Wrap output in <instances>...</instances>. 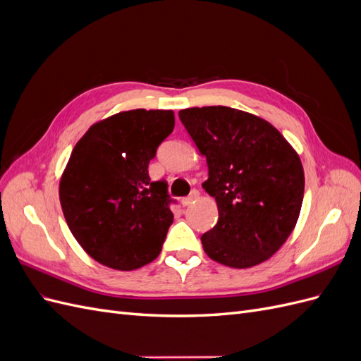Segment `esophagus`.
Segmentation results:
<instances>
[{
	"instance_id": "esophagus-1",
	"label": "esophagus",
	"mask_w": 361,
	"mask_h": 361,
	"mask_svg": "<svg viewBox=\"0 0 361 361\" xmlns=\"http://www.w3.org/2000/svg\"><path fill=\"white\" fill-rule=\"evenodd\" d=\"M199 199V191H192L190 195H188V197H185V199H182V206L183 207H187V206H190L191 203H194L195 200H197Z\"/></svg>"
}]
</instances>
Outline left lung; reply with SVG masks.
<instances>
[{"label":"left lung","instance_id":"left-lung-1","mask_svg":"<svg viewBox=\"0 0 361 361\" xmlns=\"http://www.w3.org/2000/svg\"><path fill=\"white\" fill-rule=\"evenodd\" d=\"M179 118L206 158L202 187L218 207V223L202 236L204 253L236 269L268 260L301 212L304 170L297 150L265 118L236 108H187Z\"/></svg>","mask_w":361,"mask_h":361}]
</instances>
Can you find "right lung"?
I'll return each instance as SVG.
<instances>
[{"mask_svg":"<svg viewBox=\"0 0 361 361\" xmlns=\"http://www.w3.org/2000/svg\"><path fill=\"white\" fill-rule=\"evenodd\" d=\"M174 128L171 110H129L93 123L75 145L59 185L72 235L101 265L133 271L154 262L173 212L167 183L149 162Z\"/></svg>","mask_w":361,"mask_h":361,"instance_id":"add662e5","label":"right lung"}]
</instances>
